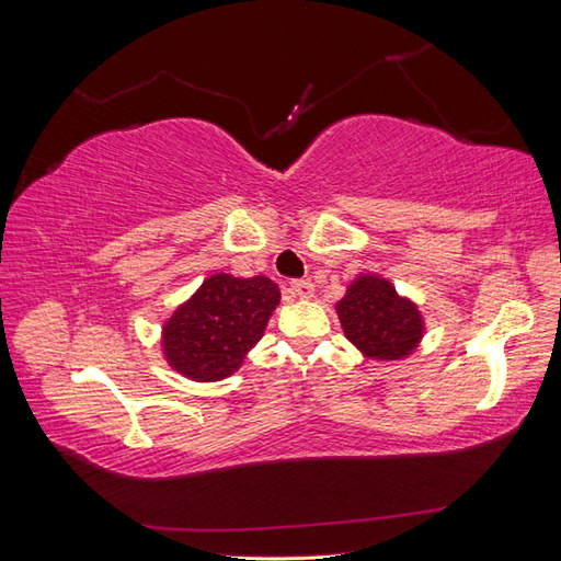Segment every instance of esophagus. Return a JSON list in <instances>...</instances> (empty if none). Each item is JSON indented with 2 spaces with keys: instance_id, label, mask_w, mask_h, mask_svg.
<instances>
[{
  "instance_id": "esophagus-1",
  "label": "esophagus",
  "mask_w": 561,
  "mask_h": 561,
  "mask_svg": "<svg viewBox=\"0 0 561 561\" xmlns=\"http://www.w3.org/2000/svg\"><path fill=\"white\" fill-rule=\"evenodd\" d=\"M290 293L299 299H311L313 297V283L311 280H293Z\"/></svg>"
}]
</instances>
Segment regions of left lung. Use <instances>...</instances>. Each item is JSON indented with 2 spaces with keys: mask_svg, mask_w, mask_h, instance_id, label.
Instances as JSON below:
<instances>
[{
  "mask_svg": "<svg viewBox=\"0 0 561 561\" xmlns=\"http://www.w3.org/2000/svg\"><path fill=\"white\" fill-rule=\"evenodd\" d=\"M348 342L371 360H402L423 339L426 322L410 297L377 274H360L334 304Z\"/></svg>",
  "mask_w": 561,
  "mask_h": 561,
  "instance_id": "8db88e82",
  "label": "left lung"
}]
</instances>
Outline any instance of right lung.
<instances>
[{"mask_svg": "<svg viewBox=\"0 0 561 561\" xmlns=\"http://www.w3.org/2000/svg\"><path fill=\"white\" fill-rule=\"evenodd\" d=\"M278 304V285L266 276L213 274L163 322V358L192 381L227 379L264 336Z\"/></svg>", "mask_w": 561, "mask_h": 561, "instance_id": "add662e5", "label": "right lung"}]
</instances>
